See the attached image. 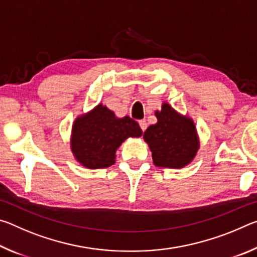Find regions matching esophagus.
I'll list each match as a JSON object with an SVG mask.
<instances>
[{
  "mask_svg": "<svg viewBox=\"0 0 257 257\" xmlns=\"http://www.w3.org/2000/svg\"><path fill=\"white\" fill-rule=\"evenodd\" d=\"M139 125H141V129L143 130V132H145L146 128H147V123L145 120H141L139 121Z\"/></svg>",
  "mask_w": 257,
  "mask_h": 257,
  "instance_id": "1",
  "label": "esophagus"
}]
</instances>
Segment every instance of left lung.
Segmentation results:
<instances>
[{"instance_id":"8db88e82","label":"left lung","mask_w":257,"mask_h":257,"mask_svg":"<svg viewBox=\"0 0 257 257\" xmlns=\"http://www.w3.org/2000/svg\"><path fill=\"white\" fill-rule=\"evenodd\" d=\"M158 122L144 133V141L152 152L156 167L181 169L195 159L199 149L196 127L191 118L178 113L170 104L163 103L155 111Z\"/></svg>"}]
</instances>
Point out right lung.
<instances>
[{"label":"right lung","instance_id":"right-lung-1","mask_svg":"<svg viewBox=\"0 0 257 257\" xmlns=\"http://www.w3.org/2000/svg\"><path fill=\"white\" fill-rule=\"evenodd\" d=\"M142 129L130 116H115L103 104L81 114L72 124L70 145L82 167L103 169L115 163V152L129 137H141Z\"/></svg>","mask_w":257,"mask_h":257}]
</instances>
